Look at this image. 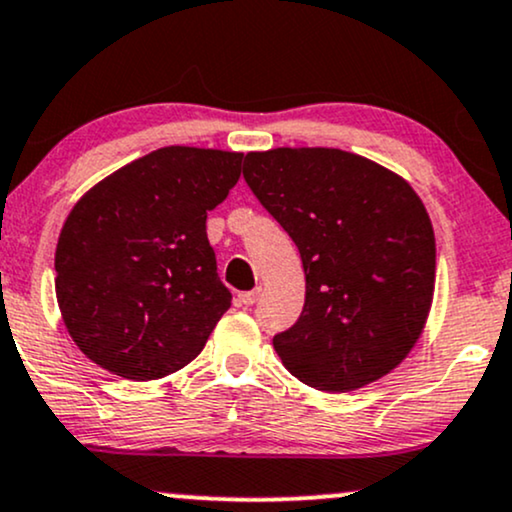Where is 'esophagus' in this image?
Returning <instances> with one entry per match:
<instances>
[{
    "instance_id": "34e87169",
    "label": "esophagus",
    "mask_w": 512,
    "mask_h": 512,
    "mask_svg": "<svg viewBox=\"0 0 512 512\" xmlns=\"http://www.w3.org/2000/svg\"><path fill=\"white\" fill-rule=\"evenodd\" d=\"M260 295H262V288H255V291H245V293H238L236 303H238L240 307H250V305H255L257 300H260Z\"/></svg>"
}]
</instances>
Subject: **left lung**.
<instances>
[{
  "mask_svg": "<svg viewBox=\"0 0 512 512\" xmlns=\"http://www.w3.org/2000/svg\"><path fill=\"white\" fill-rule=\"evenodd\" d=\"M243 176L303 260V312L274 336L288 372L329 393L389 374L420 338L434 295V231L415 190L331 147L250 152Z\"/></svg>",
  "mask_w": 512,
  "mask_h": 512,
  "instance_id": "1",
  "label": "left lung"
}]
</instances>
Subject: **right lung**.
<instances>
[{
    "mask_svg": "<svg viewBox=\"0 0 512 512\" xmlns=\"http://www.w3.org/2000/svg\"><path fill=\"white\" fill-rule=\"evenodd\" d=\"M243 155L171 145L88 190L57 243V300L76 346L133 381L200 355L231 307L207 240V212L240 178Z\"/></svg>",
    "mask_w": 512,
    "mask_h": 512,
    "instance_id": "obj_1",
    "label": "right lung"
}]
</instances>
